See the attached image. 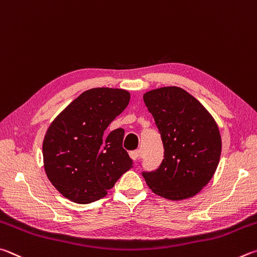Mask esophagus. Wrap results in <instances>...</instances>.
<instances>
[{"mask_svg": "<svg viewBox=\"0 0 257 257\" xmlns=\"http://www.w3.org/2000/svg\"><path fill=\"white\" fill-rule=\"evenodd\" d=\"M130 156H131V158H132L133 161H136V163H138V161H140V159H141L142 152H141L140 149H138V150L132 151L131 154H130Z\"/></svg>", "mask_w": 257, "mask_h": 257, "instance_id": "obj_1", "label": "esophagus"}]
</instances>
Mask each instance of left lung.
<instances>
[{
	"instance_id": "obj_1",
	"label": "left lung",
	"mask_w": 257,
	"mask_h": 257,
	"mask_svg": "<svg viewBox=\"0 0 257 257\" xmlns=\"http://www.w3.org/2000/svg\"><path fill=\"white\" fill-rule=\"evenodd\" d=\"M164 146L157 169L142 172L149 187L169 200L194 196L212 178L221 154L219 128L208 110L177 87L145 93Z\"/></svg>"
}]
</instances>
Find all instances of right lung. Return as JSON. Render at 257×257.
<instances>
[{
  "label": "right lung",
  "instance_id": "obj_1",
  "mask_svg": "<svg viewBox=\"0 0 257 257\" xmlns=\"http://www.w3.org/2000/svg\"><path fill=\"white\" fill-rule=\"evenodd\" d=\"M128 102L125 90L90 89L49 126L43 143L45 172L66 199L80 204L100 200L132 168L123 148L124 128L107 131Z\"/></svg>",
  "mask_w": 257,
  "mask_h": 257
}]
</instances>
